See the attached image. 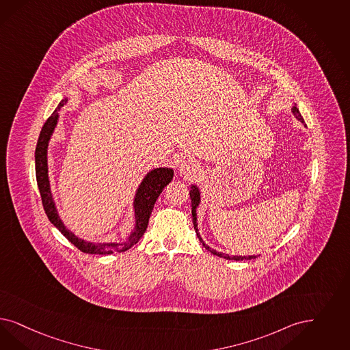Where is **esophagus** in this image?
<instances>
[{
  "mask_svg": "<svg viewBox=\"0 0 350 350\" xmlns=\"http://www.w3.org/2000/svg\"><path fill=\"white\" fill-rule=\"evenodd\" d=\"M199 170H200V165L196 163V161H193V160H183L181 163V165H180V172H181L183 176H186V177H193V176H196L198 173H199Z\"/></svg>",
  "mask_w": 350,
  "mask_h": 350,
  "instance_id": "obj_1",
  "label": "esophagus"
}]
</instances>
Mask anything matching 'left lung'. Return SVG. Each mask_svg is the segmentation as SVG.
Masks as SVG:
<instances>
[{
	"label": "left lung",
	"mask_w": 350,
	"mask_h": 350,
	"mask_svg": "<svg viewBox=\"0 0 350 350\" xmlns=\"http://www.w3.org/2000/svg\"><path fill=\"white\" fill-rule=\"evenodd\" d=\"M292 112H293V115L296 116V119H299L301 122H304V119H302V116L300 115V112H299V109H297L296 106H293ZM190 198H191V213H193V229L196 231V235H198L199 241L203 243V245H204L205 248H206L211 254H216L218 257H224V258H226V260H234V261H239V260H252V258H256L254 256H229V254L217 252V251L212 250L211 247H208V245L205 244L204 241H203V239H202V237H200L199 231H198V224H196V206H198L199 203H200V193H199V190H198V187H196V186H191V190H190Z\"/></svg>",
	"instance_id": "8db88e82"
}]
</instances>
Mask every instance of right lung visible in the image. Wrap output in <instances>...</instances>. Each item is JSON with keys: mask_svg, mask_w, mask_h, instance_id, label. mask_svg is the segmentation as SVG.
<instances>
[{"mask_svg": "<svg viewBox=\"0 0 350 350\" xmlns=\"http://www.w3.org/2000/svg\"><path fill=\"white\" fill-rule=\"evenodd\" d=\"M66 105V99H62L58 107L51 113L46 122L44 124L38 141H37L36 152H35V161H36V180L42 205L45 209V213L48 216L49 221L61 231L62 234L72 243L76 248H79L81 252L90 254H111L113 252H124L132 248L134 244L142 238L145 234L148 219L151 216V212L154 209V205L157 202V196L161 193L163 189L168 185L173 178V170L168 168H157L151 170L142 183L139 185L135 199H134V209H135V229L131 234L129 239L125 243H89V241L79 239L75 237V234L70 230L66 229L61 218L57 213L55 204L53 202V196L50 191L48 177V144L50 135L54 131L57 120L59 116V111Z\"/></svg>", "mask_w": 350, "mask_h": 350, "instance_id": "1", "label": "right lung"}]
</instances>
